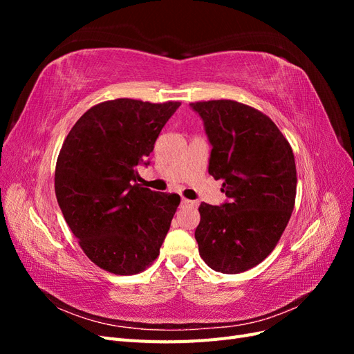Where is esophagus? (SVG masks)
I'll use <instances>...</instances> for the list:
<instances>
[{"mask_svg": "<svg viewBox=\"0 0 354 354\" xmlns=\"http://www.w3.org/2000/svg\"><path fill=\"white\" fill-rule=\"evenodd\" d=\"M181 203H183V205H187V207H194V205H195L194 201H189V199H186V198L181 199Z\"/></svg>", "mask_w": 354, "mask_h": 354, "instance_id": "esophagus-1", "label": "esophagus"}]
</instances>
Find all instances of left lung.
Wrapping results in <instances>:
<instances>
[{"label": "left lung", "instance_id": "8db88e82", "mask_svg": "<svg viewBox=\"0 0 354 354\" xmlns=\"http://www.w3.org/2000/svg\"><path fill=\"white\" fill-rule=\"evenodd\" d=\"M212 145L208 173L223 180L229 202H202L195 230L199 255L212 270L252 269L279 242L297 195L292 147L263 112L234 100L190 103Z\"/></svg>", "mask_w": 354, "mask_h": 354}]
</instances>
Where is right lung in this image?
Here are the masks:
<instances>
[{
    "mask_svg": "<svg viewBox=\"0 0 354 354\" xmlns=\"http://www.w3.org/2000/svg\"><path fill=\"white\" fill-rule=\"evenodd\" d=\"M180 104L102 102L63 142L55 173L59 207L84 254L106 272L137 274L158 259L180 196L142 187L137 165Z\"/></svg>",
    "mask_w": 354,
    "mask_h": 354,
    "instance_id": "obj_1",
    "label": "right lung"
}]
</instances>
